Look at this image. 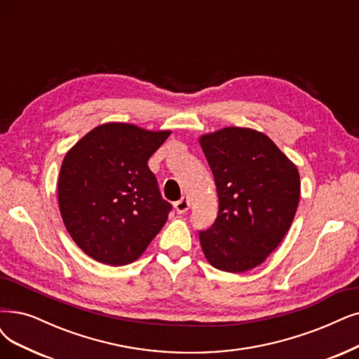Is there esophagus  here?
<instances>
[{
    "instance_id": "esophagus-1",
    "label": "esophagus",
    "mask_w": 359,
    "mask_h": 359,
    "mask_svg": "<svg viewBox=\"0 0 359 359\" xmlns=\"http://www.w3.org/2000/svg\"><path fill=\"white\" fill-rule=\"evenodd\" d=\"M189 207H191V203H189L188 198H184V196L175 204V208H176V211H177L179 215L187 213V211L189 210Z\"/></svg>"
}]
</instances>
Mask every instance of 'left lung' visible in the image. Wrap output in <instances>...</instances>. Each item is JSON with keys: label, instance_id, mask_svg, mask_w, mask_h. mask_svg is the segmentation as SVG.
I'll use <instances>...</instances> for the list:
<instances>
[{"label": "left lung", "instance_id": "left-lung-1", "mask_svg": "<svg viewBox=\"0 0 359 359\" xmlns=\"http://www.w3.org/2000/svg\"><path fill=\"white\" fill-rule=\"evenodd\" d=\"M213 171L219 213L200 232L204 256L219 271L262 264L293 223L300 198L296 164L264 133L224 127L200 137Z\"/></svg>", "mask_w": 359, "mask_h": 359}]
</instances>
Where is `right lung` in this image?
<instances>
[{"instance_id":"1","label":"right lung","mask_w":359,"mask_h":359,"mask_svg":"<svg viewBox=\"0 0 359 359\" xmlns=\"http://www.w3.org/2000/svg\"><path fill=\"white\" fill-rule=\"evenodd\" d=\"M171 135L127 123L88 131L66 152L57 182L59 208L71 238L109 266L137 260L171 210L148 159Z\"/></svg>"}]
</instances>
